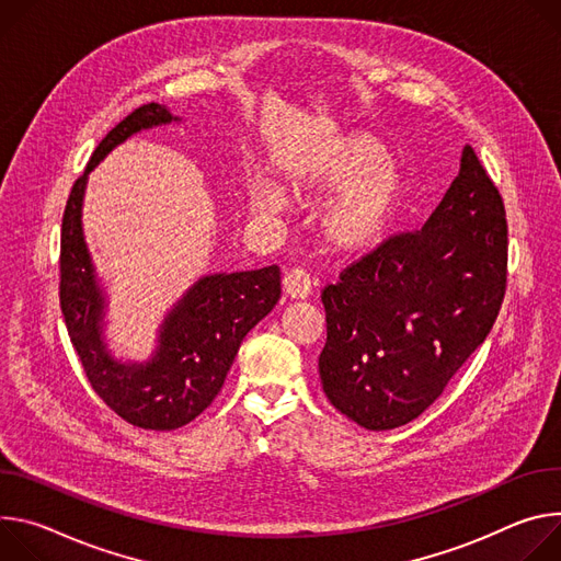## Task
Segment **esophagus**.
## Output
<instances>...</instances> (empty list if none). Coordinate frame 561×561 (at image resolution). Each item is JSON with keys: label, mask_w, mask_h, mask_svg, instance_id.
<instances>
[{"label": "esophagus", "mask_w": 561, "mask_h": 561, "mask_svg": "<svg viewBox=\"0 0 561 561\" xmlns=\"http://www.w3.org/2000/svg\"><path fill=\"white\" fill-rule=\"evenodd\" d=\"M283 287L291 298H305L312 291V278L305 267H291L283 278Z\"/></svg>", "instance_id": "esophagus-1"}]
</instances>
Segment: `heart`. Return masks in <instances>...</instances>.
<instances>
[{"label":"heart","mask_w":561,"mask_h":561,"mask_svg":"<svg viewBox=\"0 0 561 561\" xmlns=\"http://www.w3.org/2000/svg\"><path fill=\"white\" fill-rule=\"evenodd\" d=\"M343 185L346 190L325 211L323 229L334 244L363 249L377 242L392 222L405 196V180L388 164V149L369 136L336 142L291 175V190L298 196L336 192ZM256 203L265 211H278L283 198L267 186Z\"/></svg>","instance_id":"b5f03b06"}]
</instances>
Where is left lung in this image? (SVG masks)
I'll return each mask as SVG.
<instances>
[{
  "instance_id": "obj_1",
  "label": "left lung",
  "mask_w": 561,
  "mask_h": 561,
  "mask_svg": "<svg viewBox=\"0 0 561 561\" xmlns=\"http://www.w3.org/2000/svg\"><path fill=\"white\" fill-rule=\"evenodd\" d=\"M506 278L504 198L468 145L425 225L388 236L321 291L332 405L367 430L416 419L485 341Z\"/></svg>"
}]
</instances>
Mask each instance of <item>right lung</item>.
<instances>
[{
    "label": "right lung",
    "mask_w": 561,
    "mask_h": 561,
    "mask_svg": "<svg viewBox=\"0 0 561 561\" xmlns=\"http://www.w3.org/2000/svg\"><path fill=\"white\" fill-rule=\"evenodd\" d=\"M171 119L164 106L149 102L115 124L73 182L59 240V307L84 375L119 419L145 430H173L203 414L222 390L247 332L280 298L278 265L207 276L164 321L160 350L149 365L124 367L106 354L100 339L102 298L80 222L87 173L122 140Z\"/></svg>",
    "instance_id": "1"
}]
</instances>
